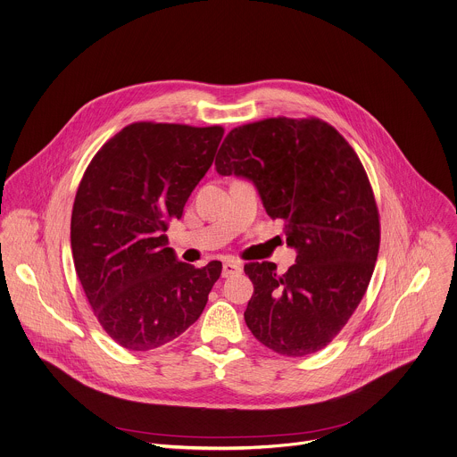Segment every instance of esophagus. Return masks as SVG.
Returning a JSON list of instances; mask_svg holds the SVG:
<instances>
[{
  "label": "esophagus",
  "mask_w": 457,
  "mask_h": 457,
  "mask_svg": "<svg viewBox=\"0 0 457 457\" xmlns=\"http://www.w3.org/2000/svg\"><path fill=\"white\" fill-rule=\"evenodd\" d=\"M243 266L239 261H234V259H228L223 262V278H232V276H237V273H241Z\"/></svg>",
  "instance_id": "34e87169"
}]
</instances>
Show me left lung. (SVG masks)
Segmentation results:
<instances>
[{
  "instance_id": "left-lung-1",
  "label": "left lung",
  "mask_w": 457,
  "mask_h": 457,
  "mask_svg": "<svg viewBox=\"0 0 457 457\" xmlns=\"http://www.w3.org/2000/svg\"><path fill=\"white\" fill-rule=\"evenodd\" d=\"M216 169L252 179L271 220L285 223L297 262H246L252 335L285 356L326 347L370 287L380 248V214L366 169L328 122L273 117L234 128Z\"/></svg>"
}]
</instances>
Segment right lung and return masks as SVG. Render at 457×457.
I'll return each mask as SVG.
<instances>
[{
    "label": "right lung",
    "mask_w": 457,
    "mask_h": 457,
    "mask_svg": "<svg viewBox=\"0 0 457 457\" xmlns=\"http://www.w3.org/2000/svg\"><path fill=\"white\" fill-rule=\"evenodd\" d=\"M225 129L133 122L91 158L71 211V253L103 329L129 351L160 347L195 324L221 261L174 257L165 230L212 165Z\"/></svg>",
    "instance_id": "add662e5"
}]
</instances>
